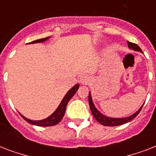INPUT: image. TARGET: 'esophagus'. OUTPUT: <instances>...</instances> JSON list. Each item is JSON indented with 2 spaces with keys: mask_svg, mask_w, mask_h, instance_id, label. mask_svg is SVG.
Listing matches in <instances>:
<instances>
[{
  "mask_svg": "<svg viewBox=\"0 0 156 156\" xmlns=\"http://www.w3.org/2000/svg\"><path fill=\"white\" fill-rule=\"evenodd\" d=\"M80 83H82V84H87L88 83H90V78L89 77L88 75H87V74H83V75L81 76L80 78Z\"/></svg>",
  "mask_w": 156,
  "mask_h": 156,
  "instance_id": "34e87169",
  "label": "esophagus"
}]
</instances>
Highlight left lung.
I'll list each match as a JSON object with an SVG mask.
<instances>
[{
	"label": "left lung",
	"mask_w": 156,
	"mask_h": 156,
	"mask_svg": "<svg viewBox=\"0 0 156 156\" xmlns=\"http://www.w3.org/2000/svg\"><path fill=\"white\" fill-rule=\"evenodd\" d=\"M128 47L129 49H133V51H136V52H140L142 53H143L142 49L138 47V45L135 44H133V43L128 42ZM88 100H89V104H90V111H91V113L94 116V117L95 118V120L100 122L101 125L105 126H121V125H123V124H126L129 121H132L133 118H135L137 115H138L139 112H140L141 109L143 108V104L142 105L140 108L138 109V111L134 112L133 114H132L131 116H127V117H123V118H114V117H109V116H106L105 115H104L103 113H101L97 108L95 106V104L93 103L92 97H91V93L90 91H89V95H88Z\"/></svg>",
	"instance_id": "left-lung-1"
}]
</instances>
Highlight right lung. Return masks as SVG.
I'll list each match as a JSON object with an SVG mask.
<instances>
[{
    "label": "right lung",
    "instance_id": "right-lung-1",
    "mask_svg": "<svg viewBox=\"0 0 156 156\" xmlns=\"http://www.w3.org/2000/svg\"><path fill=\"white\" fill-rule=\"evenodd\" d=\"M50 37L44 38V39H40V40H37L33 41V42L28 43V44H36V43H44L45 41H47ZM79 88V84L77 83L76 85H74L73 87L69 89L68 90V92L66 93V95L64 96V98L61 100V102L60 103L59 106L57 107V108L55 110L53 113L51 114L49 116H48L47 118L43 119V120H40V121H32V120H30V119L27 118L24 116H23L22 114L19 113L21 115V116L23 117L26 121H27L28 123L31 124V125H34V126H55L56 124H58L60 121L62 120L64 115H65V112H66V105L68 104V102L70 100V99L73 97L74 94L76 93V91L78 90V89Z\"/></svg>",
    "mask_w": 156,
    "mask_h": 156
}]
</instances>
